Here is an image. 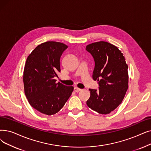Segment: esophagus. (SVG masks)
<instances>
[{
    "instance_id": "1",
    "label": "esophagus",
    "mask_w": 151,
    "mask_h": 151,
    "mask_svg": "<svg viewBox=\"0 0 151 151\" xmlns=\"http://www.w3.org/2000/svg\"><path fill=\"white\" fill-rule=\"evenodd\" d=\"M74 91H75V92H76V93H78V92H80V91H81V89H80V88H78L75 87V88H74Z\"/></svg>"
}]
</instances>
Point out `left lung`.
Wrapping results in <instances>:
<instances>
[{
  "label": "left lung",
  "instance_id": "obj_1",
  "mask_svg": "<svg viewBox=\"0 0 151 151\" xmlns=\"http://www.w3.org/2000/svg\"><path fill=\"white\" fill-rule=\"evenodd\" d=\"M86 50L93 57V78L99 89H89L87 106L100 114H109L122 103L128 88V65L122 52L105 41L88 45Z\"/></svg>",
  "mask_w": 151,
  "mask_h": 151
}]
</instances>
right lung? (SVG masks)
<instances>
[{
	"instance_id": "right-lung-1",
	"label": "right lung",
	"mask_w": 151,
	"mask_h": 151,
	"mask_svg": "<svg viewBox=\"0 0 151 151\" xmlns=\"http://www.w3.org/2000/svg\"><path fill=\"white\" fill-rule=\"evenodd\" d=\"M67 48L61 42H45L38 45L26 61L24 93L31 106L43 114L59 112L73 91V86L57 83L54 79L60 71V57Z\"/></svg>"
}]
</instances>
